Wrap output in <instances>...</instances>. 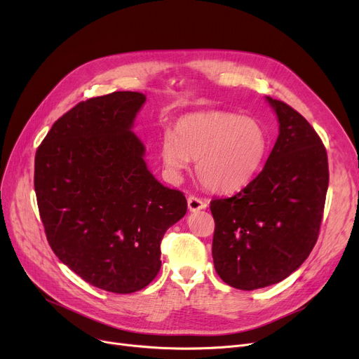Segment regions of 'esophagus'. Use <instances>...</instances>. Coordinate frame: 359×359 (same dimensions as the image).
Returning a JSON list of instances; mask_svg holds the SVG:
<instances>
[{
  "mask_svg": "<svg viewBox=\"0 0 359 359\" xmlns=\"http://www.w3.org/2000/svg\"><path fill=\"white\" fill-rule=\"evenodd\" d=\"M187 206H189V211L191 212H196L201 211L203 208H206V202L198 196H189L187 198Z\"/></svg>",
  "mask_w": 359,
  "mask_h": 359,
  "instance_id": "esophagus-1",
  "label": "esophagus"
}]
</instances>
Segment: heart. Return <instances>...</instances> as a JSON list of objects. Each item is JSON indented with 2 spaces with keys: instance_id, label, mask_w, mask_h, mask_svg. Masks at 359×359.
Returning <instances> with one entry per match:
<instances>
[{
  "instance_id": "heart-1",
  "label": "heart",
  "mask_w": 359,
  "mask_h": 359,
  "mask_svg": "<svg viewBox=\"0 0 359 359\" xmlns=\"http://www.w3.org/2000/svg\"><path fill=\"white\" fill-rule=\"evenodd\" d=\"M176 136L165 132L160 157L177 177L191 160L199 182L217 194L236 192L260 172L269 153V137L256 119L230 111H198L177 121Z\"/></svg>"
}]
</instances>
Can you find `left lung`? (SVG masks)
<instances>
[{"mask_svg":"<svg viewBox=\"0 0 359 359\" xmlns=\"http://www.w3.org/2000/svg\"><path fill=\"white\" fill-rule=\"evenodd\" d=\"M279 135L262 172L231 198L211 201L214 266L237 290L278 284L311 253L329 186L326 148L304 116L266 97Z\"/></svg>","mask_w":359,"mask_h":359,"instance_id":"1","label":"left lung"}]
</instances>
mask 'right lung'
Here are the masks:
<instances>
[{"label": "right lung", "instance_id": "obj_1", "mask_svg": "<svg viewBox=\"0 0 359 359\" xmlns=\"http://www.w3.org/2000/svg\"><path fill=\"white\" fill-rule=\"evenodd\" d=\"M145 96L115 91L79 103L36 151L34 192L53 253L90 285L130 294L161 268L164 233L184 217L183 192L149 173L130 130Z\"/></svg>", "mask_w": 359, "mask_h": 359}]
</instances>
